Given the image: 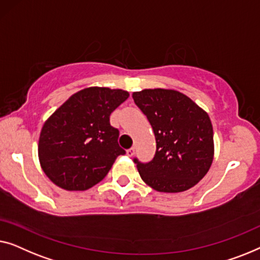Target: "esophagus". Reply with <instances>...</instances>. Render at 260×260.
<instances>
[{
    "label": "esophagus",
    "instance_id": "esophagus-1",
    "mask_svg": "<svg viewBox=\"0 0 260 260\" xmlns=\"http://www.w3.org/2000/svg\"><path fill=\"white\" fill-rule=\"evenodd\" d=\"M134 152H135V148L132 147V148H129V149H127L126 154L128 155V156H133V155H134Z\"/></svg>",
    "mask_w": 260,
    "mask_h": 260
}]
</instances>
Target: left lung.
<instances>
[{
    "label": "left lung",
    "instance_id": "1",
    "mask_svg": "<svg viewBox=\"0 0 260 260\" xmlns=\"http://www.w3.org/2000/svg\"><path fill=\"white\" fill-rule=\"evenodd\" d=\"M155 135V155L149 162L135 158L142 180L158 192L178 193L193 187L213 161L210 116L188 96L174 89H144L132 95Z\"/></svg>",
    "mask_w": 260,
    "mask_h": 260
}]
</instances>
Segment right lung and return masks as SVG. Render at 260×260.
Segmentation results:
<instances>
[{
    "mask_svg": "<svg viewBox=\"0 0 260 260\" xmlns=\"http://www.w3.org/2000/svg\"><path fill=\"white\" fill-rule=\"evenodd\" d=\"M129 96L122 89L89 87L73 94L45 122L39 160L47 177L67 191H86L100 182L126 153L109 116Z\"/></svg>",
    "mask_w": 260,
    "mask_h": 260,
    "instance_id": "obj_1",
    "label": "right lung"
}]
</instances>
